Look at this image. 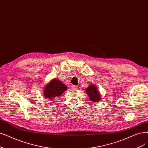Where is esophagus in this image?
<instances>
[{"label": "esophagus", "instance_id": "1", "mask_svg": "<svg viewBox=\"0 0 148 148\" xmlns=\"http://www.w3.org/2000/svg\"><path fill=\"white\" fill-rule=\"evenodd\" d=\"M72 88L73 89H77L78 87L77 86H75V85H72Z\"/></svg>", "mask_w": 148, "mask_h": 148}]
</instances>
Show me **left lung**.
<instances>
[{
    "instance_id": "left-lung-1",
    "label": "left lung",
    "mask_w": 148,
    "mask_h": 148,
    "mask_svg": "<svg viewBox=\"0 0 148 148\" xmlns=\"http://www.w3.org/2000/svg\"><path fill=\"white\" fill-rule=\"evenodd\" d=\"M85 91L86 94L88 95L89 99L92 102L97 103L101 101V93L95 84H90V85L85 89Z\"/></svg>"
}]
</instances>
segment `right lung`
I'll use <instances>...</instances> for the list:
<instances>
[{"label": "right lung", "instance_id": "obj_1", "mask_svg": "<svg viewBox=\"0 0 148 148\" xmlns=\"http://www.w3.org/2000/svg\"><path fill=\"white\" fill-rule=\"evenodd\" d=\"M66 90L67 86L62 81L57 79H52L44 86V97L46 99L53 101L55 98L61 96Z\"/></svg>", "mask_w": 148, "mask_h": 148}]
</instances>
